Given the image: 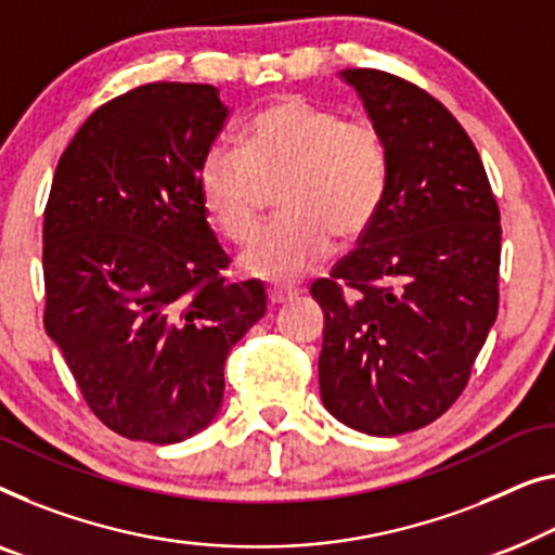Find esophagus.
<instances>
[{"label": "esophagus", "mask_w": 555, "mask_h": 555, "mask_svg": "<svg viewBox=\"0 0 555 555\" xmlns=\"http://www.w3.org/2000/svg\"><path fill=\"white\" fill-rule=\"evenodd\" d=\"M295 295H297V291H293V287H283V285H270L268 287V302L272 305V308H278V305H283L287 300H293Z\"/></svg>", "instance_id": "1"}]
</instances>
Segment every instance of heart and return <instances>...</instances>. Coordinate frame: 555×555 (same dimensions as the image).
<instances>
[{"instance_id":"heart-1","label":"heart","mask_w":555,"mask_h":555,"mask_svg":"<svg viewBox=\"0 0 555 555\" xmlns=\"http://www.w3.org/2000/svg\"><path fill=\"white\" fill-rule=\"evenodd\" d=\"M283 220L243 255V268L270 283L315 270L337 240L367 230L388 188V157L373 125L300 98L264 107L243 132V147L212 144L199 165L207 212L232 243L258 235L268 190Z\"/></svg>"}]
</instances>
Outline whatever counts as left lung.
I'll list each match as a JSON object with an SVG mask.
<instances>
[{"label":"left lung","mask_w":555,"mask_h":555,"mask_svg":"<svg viewBox=\"0 0 555 555\" xmlns=\"http://www.w3.org/2000/svg\"><path fill=\"white\" fill-rule=\"evenodd\" d=\"M337 77L380 134L388 188L356 250L310 287L325 315L320 398L352 430L400 436L455 403L491 333L501 212L476 144L436 98L388 72Z\"/></svg>","instance_id":"left-lung-1"}]
</instances>
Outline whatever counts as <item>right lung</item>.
Wrapping results in <instances>:
<instances>
[{"label": "right lung", "mask_w": 555, "mask_h": 555, "mask_svg": "<svg viewBox=\"0 0 555 555\" xmlns=\"http://www.w3.org/2000/svg\"><path fill=\"white\" fill-rule=\"evenodd\" d=\"M230 107L212 85L119 94L62 152L44 210V331L94 415L167 446L220 413L222 367L258 323V280L224 283L199 165Z\"/></svg>", "instance_id": "obj_1"}]
</instances>
